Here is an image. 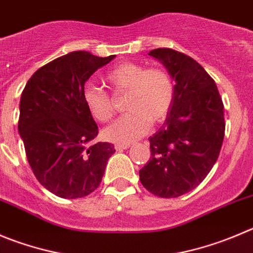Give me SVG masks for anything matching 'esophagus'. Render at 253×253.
<instances>
[{
	"instance_id": "1",
	"label": "esophagus",
	"mask_w": 253,
	"mask_h": 253,
	"mask_svg": "<svg viewBox=\"0 0 253 253\" xmlns=\"http://www.w3.org/2000/svg\"><path fill=\"white\" fill-rule=\"evenodd\" d=\"M129 147V143H117L115 145L116 151H122V150H126V148Z\"/></svg>"
}]
</instances>
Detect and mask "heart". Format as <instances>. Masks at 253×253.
<instances>
[{
  "instance_id": "heart-1",
  "label": "heart",
  "mask_w": 253,
  "mask_h": 253,
  "mask_svg": "<svg viewBox=\"0 0 253 253\" xmlns=\"http://www.w3.org/2000/svg\"><path fill=\"white\" fill-rule=\"evenodd\" d=\"M106 81L115 89H127L126 115L103 129V137L111 142L127 143L145 136L151 122L164 121L174 101V84L171 76L159 67L146 68L141 63L122 62L106 73ZM84 106L94 120L112 119L115 108L107 92L96 86L84 87Z\"/></svg>"
}]
</instances>
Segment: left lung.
Listing matches in <instances>:
<instances>
[{
    "mask_svg": "<svg viewBox=\"0 0 253 253\" xmlns=\"http://www.w3.org/2000/svg\"><path fill=\"white\" fill-rule=\"evenodd\" d=\"M174 80V101L166 121L151 136V157L140 169L143 187L162 198L197 187L218 159L223 137V103L216 84L198 62L182 52L156 48Z\"/></svg>",
    "mask_w": 253,
    "mask_h": 253,
    "instance_id": "obj_1",
    "label": "left lung"
}]
</instances>
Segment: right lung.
<instances>
[{
    "label": "right lung",
    "instance_id": "add662e5",
    "mask_svg": "<svg viewBox=\"0 0 253 253\" xmlns=\"http://www.w3.org/2000/svg\"><path fill=\"white\" fill-rule=\"evenodd\" d=\"M115 58L70 52L42 66L21 94L18 132L39 182L62 198L84 197L100 186L112 143H93L98 127L84 106V84Z\"/></svg>",
    "mask_w": 253,
    "mask_h": 253
}]
</instances>
